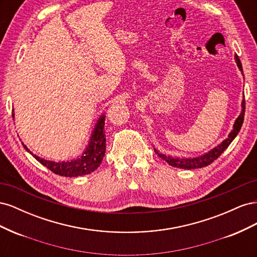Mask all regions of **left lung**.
Masks as SVG:
<instances>
[{
	"label": "left lung",
	"instance_id": "1",
	"mask_svg": "<svg viewBox=\"0 0 257 257\" xmlns=\"http://www.w3.org/2000/svg\"><path fill=\"white\" fill-rule=\"evenodd\" d=\"M237 65L240 68V71H242V65H241V62L238 58V56H235ZM244 111H245V100H242V111H241L240 115L237 118L235 124H234V130H232L228 137L225 139V141L219 145L217 147H215L214 149H212L211 151H209L208 153L201 155V157L198 158H193V159H178V158H172V157H166L164 154L159 153L157 150V152L160 158L164 160L165 162H167L170 166L173 167H177V168H182V169H196V168H201L205 167L211 164L212 162H214L220 155L227 149V147L230 145V143L234 141L235 137L237 136V134L239 133V131L242 126L243 123V119H244Z\"/></svg>",
	"mask_w": 257,
	"mask_h": 257
}]
</instances>
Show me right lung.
<instances>
[{
    "instance_id": "right-lung-1",
    "label": "right lung",
    "mask_w": 257,
    "mask_h": 257,
    "mask_svg": "<svg viewBox=\"0 0 257 257\" xmlns=\"http://www.w3.org/2000/svg\"><path fill=\"white\" fill-rule=\"evenodd\" d=\"M13 118H14V110H13ZM105 124V115L100 116L98 120L95 130L93 132L91 137V142L87 150L83 152L81 158L73 160L71 162H52L41 159L40 157L32 154L27 148L26 145H23L25 149L30 152L33 157L43 164L44 166L50 169L53 174L60 175L63 177H78L88 175L94 172L95 169L100 165L103 161V158L106 151V135L104 130Z\"/></svg>"
}]
</instances>
